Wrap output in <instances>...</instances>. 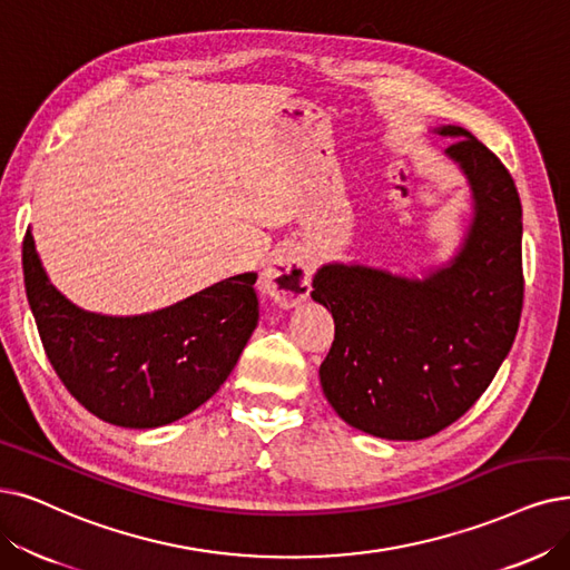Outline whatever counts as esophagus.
<instances>
[{"mask_svg": "<svg viewBox=\"0 0 570 570\" xmlns=\"http://www.w3.org/2000/svg\"><path fill=\"white\" fill-rule=\"evenodd\" d=\"M311 276L313 266L299 247H281L262 268V289L273 302L289 308L308 297Z\"/></svg>", "mask_w": 570, "mask_h": 570, "instance_id": "obj_1", "label": "esophagus"}]
</instances>
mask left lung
Segmentation results:
<instances>
[{"mask_svg":"<svg viewBox=\"0 0 570 570\" xmlns=\"http://www.w3.org/2000/svg\"><path fill=\"white\" fill-rule=\"evenodd\" d=\"M446 156L470 181L474 215L459 255L423 281L325 264L313 302L334 317L321 364L327 402L383 440H423L459 421L508 357L523 304L521 200L500 158L461 126Z\"/></svg>","mask_w":570,"mask_h":570,"instance_id":"1","label":"left lung"}]
</instances>
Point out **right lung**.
Wrapping results in <instances>:
<instances>
[{
  "instance_id": "1",
  "label": "right lung",
  "mask_w": 570,
  "mask_h": 570,
  "mask_svg": "<svg viewBox=\"0 0 570 570\" xmlns=\"http://www.w3.org/2000/svg\"><path fill=\"white\" fill-rule=\"evenodd\" d=\"M22 276L43 351L65 389L90 414L121 428L166 425L208 402L259 321L257 273L145 315L83 311L51 285L30 229Z\"/></svg>"
}]
</instances>
